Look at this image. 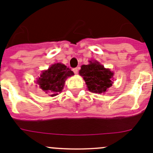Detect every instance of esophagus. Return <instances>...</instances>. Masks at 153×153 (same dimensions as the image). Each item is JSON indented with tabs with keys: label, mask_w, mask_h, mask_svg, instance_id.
Here are the masks:
<instances>
[{
	"label": "esophagus",
	"mask_w": 153,
	"mask_h": 153,
	"mask_svg": "<svg viewBox=\"0 0 153 153\" xmlns=\"http://www.w3.org/2000/svg\"><path fill=\"white\" fill-rule=\"evenodd\" d=\"M73 71H74V74H78V68L73 69Z\"/></svg>",
	"instance_id": "1"
}]
</instances>
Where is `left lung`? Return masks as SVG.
<instances>
[{"label": "left lung", "mask_w": 153, "mask_h": 153, "mask_svg": "<svg viewBox=\"0 0 153 153\" xmlns=\"http://www.w3.org/2000/svg\"><path fill=\"white\" fill-rule=\"evenodd\" d=\"M90 64L82 65L79 74L83 76L89 91L95 93H105L112 86L113 73L97 61H89Z\"/></svg>", "instance_id": "left-lung-1"}]
</instances>
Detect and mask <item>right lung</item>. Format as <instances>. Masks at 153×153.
<instances>
[{"label":"right lung","mask_w":153,"mask_h":153,"mask_svg":"<svg viewBox=\"0 0 153 153\" xmlns=\"http://www.w3.org/2000/svg\"><path fill=\"white\" fill-rule=\"evenodd\" d=\"M74 75L69 67L60 63L51 65L48 70L42 71L36 83L45 93H49L51 97H55L61 93L67 77Z\"/></svg>","instance_id":"obj_1"}]
</instances>
